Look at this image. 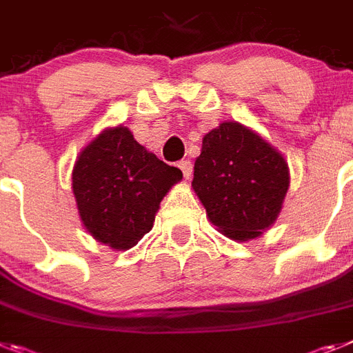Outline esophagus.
<instances>
[{"instance_id":"34e87169","label":"esophagus","mask_w":353,"mask_h":353,"mask_svg":"<svg viewBox=\"0 0 353 353\" xmlns=\"http://www.w3.org/2000/svg\"><path fill=\"white\" fill-rule=\"evenodd\" d=\"M179 168L182 170V174H183V179H191V174H192V164L189 161H182L179 162Z\"/></svg>"}]
</instances>
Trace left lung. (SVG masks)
I'll use <instances>...</instances> for the list:
<instances>
[{
  "label": "left lung",
  "mask_w": 353,
  "mask_h": 353,
  "mask_svg": "<svg viewBox=\"0 0 353 353\" xmlns=\"http://www.w3.org/2000/svg\"><path fill=\"white\" fill-rule=\"evenodd\" d=\"M192 189L223 236L241 243L255 239L282 210L288 162L254 130L225 121L203 137Z\"/></svg>",
  "instance_id": "8db88e82"
}]
</instances>
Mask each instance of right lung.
Wrapping results in <instances>:
<instances>
[{"mask_svg":"<svg viewBox=\"0 0 353 353\" xmlns=\"http://www.w3.org/2000/svg\"><path fill=\"white\" fill-rule=\"evenodd\" d=\"M180 180L179 168L157 159L119 125L80 152L73 194L90 236L114 250H128L152 230L162 198Z\"/></svg>","mask_w":353,"mask_h":353,"instance_id":"obj_1","label":"right lung"}]
</instances>
